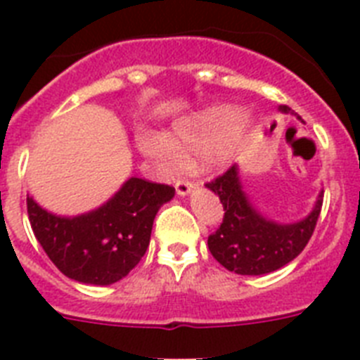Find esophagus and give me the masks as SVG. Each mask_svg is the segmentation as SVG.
<instances>
[{
	"label": "esophagus",
	"mask_w": 360,
	"mask_h": 360,
	"mask_svg": "<svg viewBox=\"0 0 360 360\" xmlns=\"http://www.w3.org/2000/svg\"><path fill=\"white\" fill-rule=\"evenodd\" d=\"M194 188H195L194 183L186 179L177 181V185H175V190H177V195H179V198H186V195H190V192H192Z\"/></svg>",
	"instance_id": "esophagus-1"
}]
</instances>
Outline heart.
<instances>
[{"label": "heart", "instance_id": "b5f03b06", "mask_svg": "<svg viewBox=\"0 0 360 360\" xmlns=\"http://www.w3.org/2000/svg\"><path fill=\"white\" fill-rule=\"evenodd\" d=\"M249 128V117L226 104L208 105L190 113L172 126L170 139L153 131H139L137 144L144 155L166 168L181 159H203L208 168H221L236 155L241 139Z\"/></svg>", "mask_w": 360, "mask_h": 360}]
</instances>
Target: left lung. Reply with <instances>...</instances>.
<instances>
[{
    "label": "left lung",
    "instance_id": "8db88e82",
    "mask_svg": "<svg viewBox=\"0 0 360 360\" xmlns=\"http://www.w3.org/2000/svg\"><path fill=\"white\" fill-rule=\"evenodd\" d=\"M278 111L300 119L289 105H278ZM207 188L219 198L225 208L221 226L208 238V249L223 267L249 276L273 273L300 255L315 231L324 198V190H320L306 217L280 223L265 216L252 203L245 192L238 165L208 183Z\"/></svg>",
    "mask_w": 360,
    "mask_h": 360
}]
</instances>
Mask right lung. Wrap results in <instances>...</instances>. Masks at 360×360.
<instances>
[{"mask_svg":"<svg viewBox=\"0 0 360 360\" xmlns=\"http://www.w3.org/2000/svg\"><path fill=\"white\" fill-rule=\"evenodd\" d=\"M175 188L128 177L101 207L60 216L27 194V212L36 240L56 267L75 282L111 285L141 262L159 208Z\"/></svg>","mask_w":360,"mask_h":360,"instance_id":"1","label":"right lung"}]
</instances>
